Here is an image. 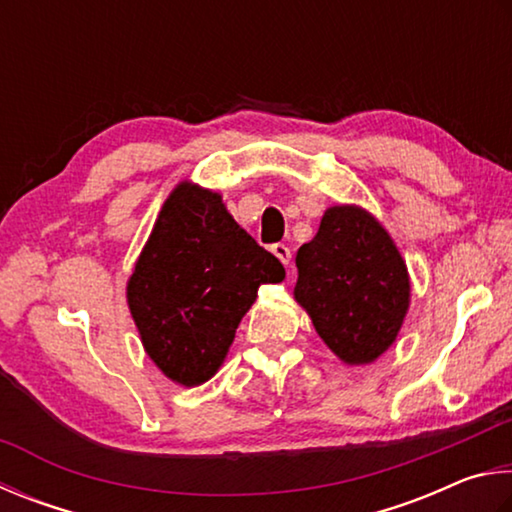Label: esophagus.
I'll return each instance as SVG.
<instances>
[{"label": "esophagus", "instance_id": "34e87169", "mask_svg": "<svg viewBox=\"0 0 512 512\" xmlns=\"http://www.w3.org/2000/svg\"><path fill=\"white\" fill-rule=\"evenodd\" d=\"M272 254L279 258L283 265H290V261H292L290 247L288 245H281V242H276V245H272Z\"/></svg>", "mask_w": 512, "mask_h": 512}]
</instances>
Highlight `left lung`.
I'll return each mask as SVG.
<instances>
[{
    "mask_svg": "<svg viewBox=\"0 0 512 512\" xmlns=\"http://www.w3.org/2000/svg\"><path fill=\"white\" fill-rule=\"evenodd\" d=\"M294 299L348 366L373 364L396 342L411 303L405 258L382 222L357 204L326 209L297 251Z\"/></svg>",
    "mask_w": 512,
    "mask_h": 512,
    "instance_id": "8db88e82",
    "label": "left lung"
}]
</instances>
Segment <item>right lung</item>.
Segmentation results:
<instances>
[{"mask_svg": "<svg viewBox=\"0 0 512 512\" xmlns=\"http://www.w3.org/2000/svg\"><path fill=\"white\" fill-rule=\"evenodd\" d=\"M279 258L233 220L222 195L184 179L155 220L125 297L143 351L179 387L211 380Z\"/></svg>", "mask_w": 512, "mask_h": 512, "instance_id": "right-lung-1", "label": "right lung"}]
</instances>
